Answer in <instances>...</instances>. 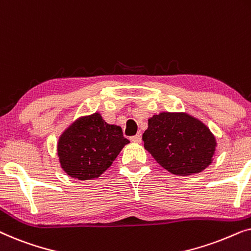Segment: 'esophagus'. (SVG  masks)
I'll use <instances>...</instances> for the list:
<instances>
[{"instance_id":"34e87169","label":"esophagus","mask_w":251,"mask_h":251,"mask_svg":"<svg viewBox=\"0 0 251 251\" xmlns=\"http://www.w3.org/2000/svg\"><path fill=\"white\" fill-rule=\"evenodd\" d=\"M130 140L133 143H142V136L140 135H136V136H132L130 137Z\"/></svg>"}]
</instances>
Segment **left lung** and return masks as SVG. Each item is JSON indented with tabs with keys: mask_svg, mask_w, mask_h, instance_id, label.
<instances>
[{
	"mask_svg": "<svg viewBox=\"0 0 251 251\" xmlns=\"http://www.w3.org/2000/svg\"><path fill=\"white\" fill-rule=\"evenodd\" d=\"M144 147L174 175L201 173L212 161L216 139L207 126L184 113H160L149 120Z\"/></svg>",
	"mask_w": 251,
	"mask_h": 251,
	"instance_id": "1",
	"label": "left lung"
}]
</instances>
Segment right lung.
<instances>
[{"mask_svg": "<svg viewBox=\"0 0 251 251\" xmlns=\"http://www.w3.org/2000/svg\"><path fill=\"white\" fill-rule=\"evenodd\" d=\"M128 143L120 126L108 125L95 113L76 120L65 130L58 142V156L68 176L92 179L112 166Z\"/></svg>", "mask_w": 251, "mask_h": 251, "instance_id": "add662e5", "label": "right lung"}]
</instances>
